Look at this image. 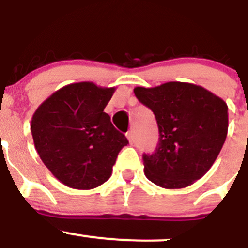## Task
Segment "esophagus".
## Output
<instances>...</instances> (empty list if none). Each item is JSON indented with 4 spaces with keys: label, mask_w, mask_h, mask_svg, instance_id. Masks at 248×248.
Segmentation results:
<instances>
[{
    "label": "esophagus",
    "mask_w": 248,
    "mask_h": 248,
    "mask_svg": "<svg viewBox=\"0 0 248 248\" xmlns=\"http://www.w3.org/2000/svg\"><path fill=\"white\" fill-rule=\"evenodd\" d=\"M126 137L127 140H128L129 143L133 144V142H135V135H133V131H128V132L126 133Z\"/></svg>",
    "instance_id": "esophagus-1"
}]
</instances>
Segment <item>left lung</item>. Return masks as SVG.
Returning <instances> with one entry per match:
<instances>
[{
    "mask_svg": "<svg viewBox=\"0 0 248 248\" xmlns=\"http://www.w3.org/2000/svg\"><path fill=\"white\" fill-rule=\"evenodd\" d=\"M133 91L153 111L159 129L155 153L143 155L146 177L166 189L185 188L204 177L226 140V102L189 82L137 86Z\"/></svg>",
    "mask_w": 248,
    "mask_h": 248,
    "instance_id": "8db88e82",
    "label": "left lung"
}]
</instances>
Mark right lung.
I'll use <instances>...</instances> for the list:
<instances>
[{"instance_id":"right-lung-1","label":"right lung","mask_w":248,"mask_h":248,"mask_svg":"<svg viewBox=\"0 0 248 248\" xmlns=\"http://www.w3.org/2000/svg\"><path fill=\"white\" fill-rule=\"evenodd\" d=\"M115 90L90 81L69 84L33 115L31 131L38 155L69 188L89 190L104 184L119 152L128 143L104 112Z\"/></svg>"}]
</instances>
